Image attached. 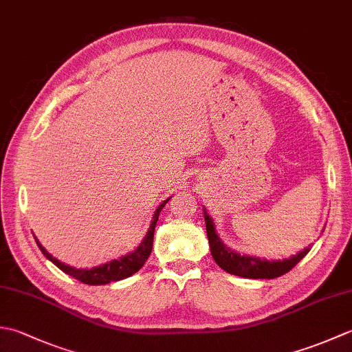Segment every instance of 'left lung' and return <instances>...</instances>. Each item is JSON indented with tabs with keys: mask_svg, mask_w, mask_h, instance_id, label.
Segmentation results:
<instances>
[{
	"mask_svg": "<svg viewBox=\"0 0 352 352\" xmlns=\"http://www.w3.org/2000/svg\"><path fill=\"white\" fill-rule=\"evenodd\" d=\"M204 219L208 245H210V251L214 261L223 269V271L233 275L243 276V278H276V276H281L289 272L290 269L296 266L298 261L302 260L310 251V248H305L304 251L298 252L296 256H292L290 258L286 260H266L260 257L243 256V254H239L233 250H230L222 243L219 236L216 234L214 223L210 216L207 214L206 208Z\"/></svg>",
	"mask_w": 352,
	"mask_h": 352,
	"instance_id": "left-lung-1",
	"label": "left lung"
}]
</instances>
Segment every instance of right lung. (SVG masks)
Returning a JSON list of instances; mask_svg holds the SVG:
<instances>
[{"mask_svg":"<svg viewBox=\"0 0 352 352\" xmlns=\"http://www.w3.org/2000/svg\"><path fill=\"white\" fill-rule=\"evenodd\" d=\"M168 201H169V198L164 199L163 203L159 207H157L151 226H149L148 233L144 237L142 243L138 246V248L134 250L133 252L126 254V256H124L121 258L109 261V263H106V265L96 266V267H92V269L72 267V266L65 265V263H62V261H58L57 258L52 257L51 254L39 243L37 239H36V242H37V246L41 248V251L43 252L45 257L51 260L52 263H54L58 269H62L65 274L74 276V278L81 281V283L91 284V286H100V284H109L111 281L124 280V278H126V276H131L133 274H136L139 269L145 265V261L148 260L149 254H151V250H153V239H154V230H155L157 219H159V214L162 212V208L166 206Z\"/></svg>","mask_w":352,"mask_h":352,"instance_id":"1","label":"right lung"}]
</instances>
